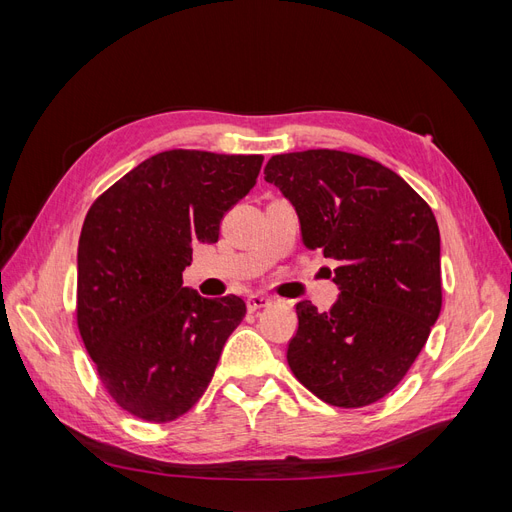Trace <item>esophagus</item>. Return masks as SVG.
<instances>
[{"mask_svg":"<svg viewBox=\"0 0 512 512\" xmlns=\"http://www.w3.org/2000/svg\"><path fill=\"white\" fill-rule=\"evenodd\" d=\"M267 305H271V299L269 297H265V294H250V297H247V309H250V312L254 314V312H258V309H262V307H267Z\"/></svg>","mask_w":512,"mask_h":512,"instance_id":"obj_1","label":"esophagus"}]
</instances>
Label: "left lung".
Listing matches in <instances>:
<instances>
[{"label": "left lung", "instance_id": "obj_1", "mask_svg": "<svg viewBox=\"0 0 512 512\" xmlns=\"http://www.w3.org/2000/svg\"><path fill=\"white\" fill-rule=\"evenodd\" d=\"M265 179L297 211L309 250L337 262L339 299L329 312L294 305L292 374L324 404H376L404 380L440 316L436 215L391 168L356 153H282Z\"/></svg>", "mask_w": 512, "mask_h": 512}]
</instances>
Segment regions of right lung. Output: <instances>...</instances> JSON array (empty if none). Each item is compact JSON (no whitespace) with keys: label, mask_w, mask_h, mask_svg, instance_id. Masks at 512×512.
Listing matches in <instances>:
<instances>
[{"label":"right lung","mask_w":512,"mask_h":512,"mask_svg":"<svg viewBox=\"0 0 512 512\" xmlns=\"http://www.w3.org/2000/svg\"><path fill=\"white\" fill-rule=\"evenodd\" d=\"M262 156L170 149L141 162L89 207L79 239L76 324L115 404L170 423L203 397L243 299L183 288L194 243L220 239Z\"/></svg>","instance_id":"right-lung-1"}]
</instances>
